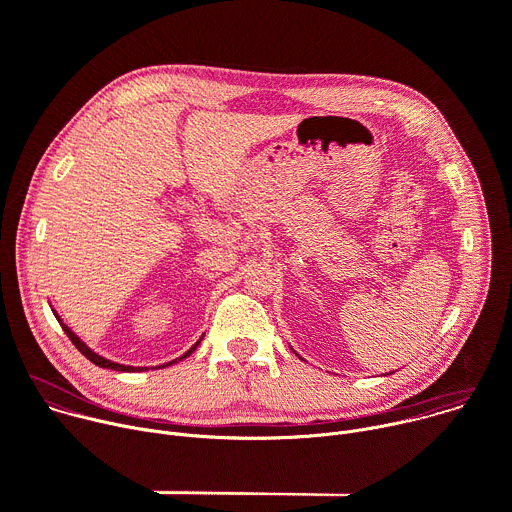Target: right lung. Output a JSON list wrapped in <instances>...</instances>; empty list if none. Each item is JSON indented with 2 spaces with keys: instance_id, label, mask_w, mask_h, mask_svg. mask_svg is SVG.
<instances>
[{
  "instance_id": "right-lung-1",
  "label": "right lung",
  "mask_w": 512,
  "mask_h": 512,
  "mask_svg": "<svg viewBox=\"0 0 512 512\" xmlns=\"http://www.w3.org/2000/svg\"><path fill=\"white\" fill-rule=\"evenodd\" d=\"M52 312H54V310H52ZM54 316H56V320L60 322V326H62V330L66 332V336L70 338V342L75 344V346L79 348V352H81V354H85V356H87V358H89L93 364H97V367H101V369H111V371H123V373H137V371L141 373V371H148V369H145V367H125V364H119V362H113V360H107V358H103L101 354H97L95 350H91V348H89V346H87V344H85V342H83V340H81V338H79L75 332H72V330H70V328H68V326H66V324L60 320V316H58L56 312H54ZM200 340H202V338H200ZM200 340H198V342H196V344H194V346H192L188 352H184V354H182L180 358H176V360H182V358L190 356V354L196 350V346L200 344ZM176 360L162 364V369H164V367H170V364H174ZM156 369H160V367H156Z\"/></svg>"
}]
</instances>
